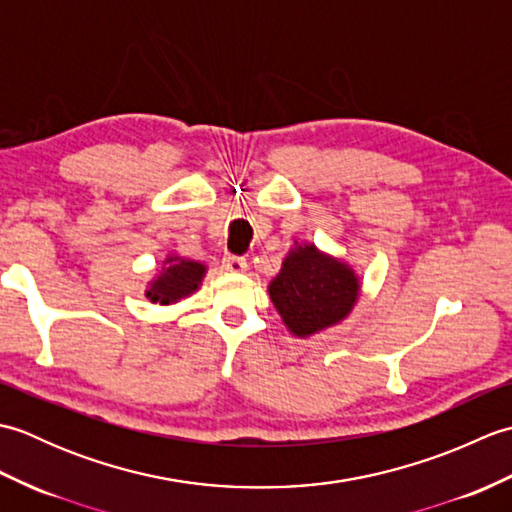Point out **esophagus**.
<instances>
[{"label": "esophagus", "instance_id": "esophagus-1", "mask_svg": "<svg viewBox=\"0 0 512 512\" xmlns=\"http://www.w3.org/2000/svg\"><path fill=\"white\" fill-rule=\"evenodd\" d=\"M222 264H224V268L228 270V273H246V270H248V264H246L244 257L226 255Z\"/></svg>", "mask_w": 512, "mask_h": 512}]
</instances>
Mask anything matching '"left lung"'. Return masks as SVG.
Instances as JSON below:
<instances>
[{
  "label": "left lung",
  "mask_w": 512,
  "mask_h": 512,
  "mask_svg": "<svg viewBox=\"0 0 512 512\" xmlns=\"http://www.w3.org/2000/svg\"><path fill=\"white\" fill-rule=\"evenodd\" d=\"M361 290L354 270L314 244H297L286 255L268 292L286 328L310 336L341 323Z\"/></svg>",
  "instance_id": "8db88e82"
}]
</instances>
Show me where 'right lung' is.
Returning a JSON list of instances; mask_svg holds the SVG:
<instances>
[{
  "label": "right lung",
  "mask_w": 512,
  "mask_h": 512,
  "mask_svg": "<svg viewBox=\"0 0 512 512\" xmlns=\"http://www.w3.org/2000/svg\"><path fill=\"white\" fill-rule=\"evenodd\" d=\"M206 275V266L193 259H182L176 255H169L165 266L154 277L147 288V299L151 303H160V306H169L184 297L193 295L200 288L202 277Z\"/></svg>",
  "instance_id": "add662e5"
}]
</instances>
